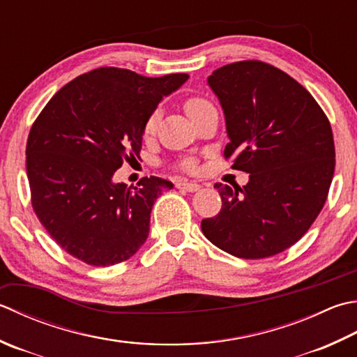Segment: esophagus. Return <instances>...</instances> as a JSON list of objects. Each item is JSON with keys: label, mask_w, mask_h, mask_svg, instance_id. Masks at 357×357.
I'll return each instance as SVG.
<instances>
[{"label": "esophagus", "mask_w": 357, "mask_h": 357, "mask_svg": "<svg viewBox=\"0 0 357 357\" xmlns=\"http://www.w3.org/2000/svg\"><path fill=\"white\" fill-rule=\"evenodd\" d=\"M176 187L178 188H183V190H185V192H197V190H199V188H201L199 184L190 183V181H181V183L176 184Z\"/></svg>", "instance_id": "1"}]
</instances>
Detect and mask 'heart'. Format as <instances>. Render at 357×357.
<instances>
[{
  "label": "heart",
  "mask_w": 357,
  "mask_h": 357,
  "mask_svg": "<svg viewBox=\"0 0 357 357\" xmlns=\"http://www.w3.org/2000/svg\"><path fill=\"white\" fill-rule=\"evenodd\" d=\"M208 105H211V103H208L206 99H202V97H188V99L185 100V111L188 113V116L192 117L197 113H199L201 109H204L206 107H208ZM156 123H158V113L151 114L149 119H146L145 135H151V132L155 131V128H156ZM185 167H187V169H192V167H193L192 160H187Z\"/></svg>",
  "instance_id": "obj_1"
}]
</instances>
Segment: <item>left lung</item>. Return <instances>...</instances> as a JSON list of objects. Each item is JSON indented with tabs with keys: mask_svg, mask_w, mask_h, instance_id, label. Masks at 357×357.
Segmentation results:
<instances>
[{
	"mask_svg": "<svg viewBox=\"0 0 357 357\" xmlns=\"http://www.w3.org/2000/svg\"><path fill=\"white\" fill-rule=\"evenodd\" d=\"M225 113L232 169L246 185L215 184L220 213L202 234L225 252L257 260L291 248L317 218L330 190L336 153L331 125L298 82L268 63H230L207 77Z\"/></svg>",
	"mask_w": 357,
	"mask_h": 357,
	"instance_id": "obj_1",
	"label": "left lung"
}]
</instances>
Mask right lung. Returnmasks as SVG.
<instances>
[{
	"label": "right lung",
	"mask_w": 357,
	"mask_h": 357,
	"mask_svg": "<svg viewBox=\"0 0 357 357\" xmlns=\"http://www.w3.org/2000/svg\"><path fill=\"white\" fill-rule=\"evenodd\" d=\"M187 80L99 68L55 93L33 122L26 145L32 207L69 255L111 266L146 241L153 204L173 184L150 176L128 187L113 176L139 158L146 119Z\"/></svg>",
	"instance_id": "right-lung-1"
}]
</instances>
